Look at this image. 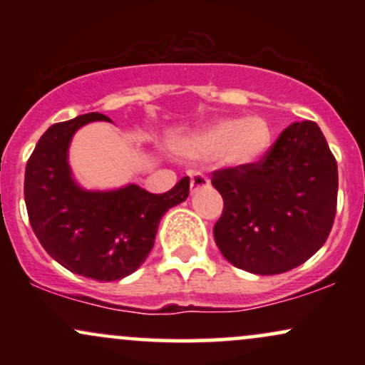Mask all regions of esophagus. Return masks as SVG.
Segmentation results:
<instances>
[{
    "instance_id": "esophagus-1",
    "label": "esophagus",
    "mask_w": 365,
    "mask_h": 365,
    "mask_svg": "<svg viewBox=\"0 0 365 365\" xmlns=\"http://www.w3.org/2000/svg\"><path fill=\"white\" fill-rule=\"evenodd\" d=\"M211 185V182H209L207 177H204L202 173H194L190 178V192L192 194H195V192L199 190H204V188H207Z\"/></svg>"
}]
</instances>
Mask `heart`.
I'll list each match as a JSON object with an SVG mask.
<instances>
[{"label": "heart", "mask_w": 365, "mask_h": 365, "mask_svg": "<svg viewBox=\"0 0 365 365\" xmlns=\"http://www.w3.org/2000/svg\"><path fill=\"white\" fill-rule=\"evenodd\" d=\"M269 142L267 121L261 116H247L212 121L190 139L178 142L177 149L188 158H221L230 168H247L266 154Z\"/></svg>", "instance_id": "b5f03b06"}]
</instances>
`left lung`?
I'll return each mask as SVG.
<instances>
[{
    "instance_id": "8db88e82",
    "label": "left lung",
    "mask_w": 365,
    "mask_h": 365,
    "mask_svg": "<svg viewBox=\"0 0 365 365\" xmlns=\"http://www.w3.org/2000/svg\"><path fill=\"white\" fill-rule=\"evenodd\" d=\"M223 197L217 249L252 274H279L324 245L338 195L336 159L314 121L287 127L261 161L212 173Z\"/></svg>"
}]
</instances>
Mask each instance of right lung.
I'll list each match as a JSON object with an SVG mask.
<instances>
[{"label":"right lung","instance_id":"right-lung-1","mask_svg":"<svg viewBox=\"0 0 365 365\" xmlns=\"http://www.w3.org/2000/svg\"><path fill=\"white\" fill-rule=\"evenodd\" d=\"M91 121L111 120L87 113L46 130L25 168V206L54 261L75 274L115 282L148 259L159 221L187 199L190 180L182 178L166 194H150L135 183L115 190L81 187L68 165V148L75 132Z\"/></svg>","mask_w":365,"mask_h":365}]
</instances>
